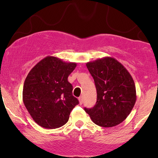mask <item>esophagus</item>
I'll list each match as a JSON object with an SVG mask.
<instances>
[{"instance_id":"esophagus-1","label":"esophagus","mask_w":158,"mask_h":158,"mask_svg":"<svg viewBox=\"0 0 158 158\" xmlns=\"http://www.w3.org/2000/svg\"><path fill=\"white\" fill-rule=\"evenodd\" d=\"M79 103H80V105L82 104V102H83V97H79Z\"/></svg>"}]
</instances>
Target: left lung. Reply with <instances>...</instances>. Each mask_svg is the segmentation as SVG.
<instances>
[{"label": "left lung", "instance_id": "1", "mask_svg": "<svg viewBox=\"0 0 158 158\" xmlns=\"http://www.w3.org/2000/svg\"><path fill=\"white\" fill-rule=\"evenodd\" d=\"M86 66L94 79L97 99L93 108L85 110L97 126H117L129 115L137 99L131 74L112 57L89 61Z\"/></svg>", "mask_w": 158, "mask_h": 158}]
</instances>
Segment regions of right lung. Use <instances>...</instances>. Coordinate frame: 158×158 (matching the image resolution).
Returning a JSON list of instances; mask_svg holds the SVG:
<instances>
[{"mask_svg": "<svg viewBox=\"0 0 158 158\" xmlns=\"http://www.w3.org/2000/svg\"><path fill=\"white\" fill-rule=\"evenodd\" d=\"M76 67L77 63L47 56L29 72L23 84V102L40 126L52 129L64 126L79 104L68 80Z\"/></svg>", "mask_w": 158, "mask_h": 158, "instance_id": "1", "label": "right lung"}]
</instances>
